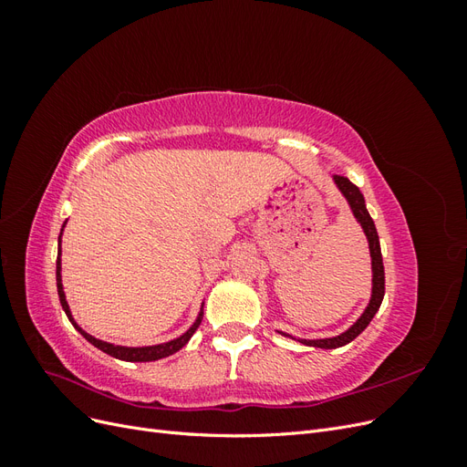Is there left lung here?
Listing matches in <instances>:
<instances>
[{"label": "left lung", "mask_w": 467, "mask_h": 467, "mask_svg": "<svg viewBox=\"0 0 467 467\" xmlns=\"http://www.w3.org/2000/svg\"><path fill=\"white\" fill-rule=\"evenodd\" d=\"M333 181H335V185L338 187V191L343 192V196H345L350 210H352V214H355V218L362 225L366 239H368L370 257H372V296H370V304L366 306V309H364V314L345 333L331 337V338H312V341H309V338H300V343H304L307 347H317V348H338V347L348 345L352 338H357L366 327H368V323L376 316V312L381 306V300H384V294H386V276H384V261H381L379 239H378L374 220L370 218L368 210H366L364 196H362L360 189L357 185H352V182L347 177L333 175ZM282 335L292 337V335H286V333H282Z\"/></svg>", "instance_id": "8db88e82"}]
</instances>
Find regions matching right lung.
<instances>
[{"label":"right lung","mask_w":467,"mask_h":467,"mask_svg":"<svg viewBox=\"0 0 467 467\" xmlns=\"http://www.w3.org/2000/svg\"><path fill=\"white\" fill-rule=\"evenodd\" d=\"M62 228H64V225H62ZM60 237H62V232H60ZM60 237H58V244H60ZM60 271H62V263H60V247H58V259H56V286H58L60 304H62V307H64V312H66L67 319L72 321L74 327H76L83 337H86L93 347H97L99 350H103V352H107V355L115 357V358H119V360H126V362H151V360L165 358V357H169V355H175L177 350H181L182 347H185V345L189 343V338L194 335L196 329H199V325H201V321H202V309H201L199 317H196V321L192 323V327H191L187 333H182L181 337L173 338V341L161 343V345H153V347H120V345L107 343V341H99V338H95V337H91L89 333L83 331V329L79 327V325L74 321L72 312H69V306H67V302H66V294H64V286H62V275H60Z\"/></svg>","instance_id":"add662e5"}]
</instances>
